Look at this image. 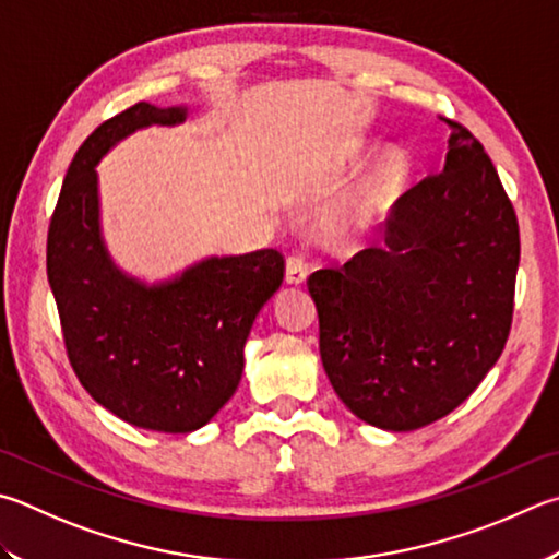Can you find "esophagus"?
<instances>
[{
	"instance_id": "obj_1",
	"label": "esophagus",
	"mask_w": 559,
	"mask_h": 559,
	"mask_svg": "<svg viewBox=\"0 0 559 559\" xmlns=\"http://www.w3.org/2000/svg\"><path fill=\"white\" fill-rule=\"evenodd\" d=\"M308 278V263L306 259L300 257V253H293L286 261V283L290 286H300V283H306Z\"/></svg>"
}]
</instances>
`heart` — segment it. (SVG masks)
<instances>
[{"label":"heart","instance_id":"b5f03b06","mask_svg":"<svg viewBox=\"0 0 559 559\" xmlns=\"http://www.w3.org/2000/svg\"><path fill=\"white\" fill-rule=\"evenodd\" d=\"M403 174V160L401 156H385L381 160V166L377 168L364 186L354 192L352 200L342 207V212L334 219V235L340 237H354L367 231L373 222H377L379 212L383 207V200L389 195V190L393 188V182L401 178Z\"/></svg>","mask_w":559,"mask_h":559}]
</instances>
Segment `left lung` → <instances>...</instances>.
<instances>
[{"label": "left lung", "instance_id": "8db88e82", "mask_svg": "<svg viewBox=\"0 0 559 559\" xmlns=\"http://www.w3.org/2000/svg\"><path fill=\"white\" fill-rule=\"evenodd\" d=\"M448 124L442 174L395 200L385 247L308 278L324 373L381 430H418L452 413L511 332L519 219L484 146Z\"/></svg>", "mask_w": 559, "mask_h": 559}]
</instances>
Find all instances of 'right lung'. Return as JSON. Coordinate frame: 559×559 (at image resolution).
Wrapping results in <instances>:
<instances>
[{"label": "right lung", "instance_id": "1", "mask_svg": "<svg viewBox=\"0 0 559 559\" xmlns=\"http://www.w3.org/2000/svg\"><path fill=\"white\" fill-rule=\"evenodd\" d=\"M188 107L139 103L90 134L48 227L46 269L75 377L129 425L192 432L235 395L259 310L281 288L276 249L210 257L144 283L111 261L99 227L97 164L121 139L186 121Z\"/></svg>", "mask_w": 559, "mask_h": 559}]
</instances>
